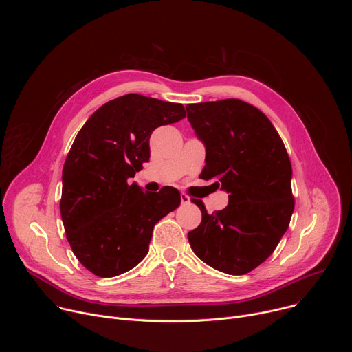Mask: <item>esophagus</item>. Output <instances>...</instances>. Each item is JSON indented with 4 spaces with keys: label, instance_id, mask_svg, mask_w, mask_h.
<instances>
[{
    "label": "esophagus",
    "instance_id": "34e87169",
    "mask_svg": "<svg viewBox=\"0 0 352 352\" xmlns=\"http://www.w3.org/2000/svg\"><path fill=\"white\" fill-rule=\"evenodd\" d=\"M189 202H190L189 196H188L186 193H181V204H182V205H188Z\"/></svg>",
    "mask_w": 352,
    "mask_h": 352
}]
</instances>
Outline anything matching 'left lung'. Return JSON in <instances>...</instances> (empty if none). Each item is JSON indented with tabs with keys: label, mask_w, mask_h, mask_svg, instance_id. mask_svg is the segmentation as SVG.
<instances>
[{
	"label": "left lung",
	"mask_w": 352,
	"mask_h": 352,
	"mask_svg": "<svg viewBox=\"0 0 352 352\" xmlns=\"http://www.w3.org/2000/svg\"><path fill=\"white\" fill-rule=\"evenodd\" d=\"M188 120L206 146L204 179L228 193V205L208 214L188 232L197 258L227 274L241 276L263 263L289 226L295 200L291 162L270 122L255 106L238 98L188 104Z\"/></svg>",
	"instance_id": "8db88e82"
}]
</instances>
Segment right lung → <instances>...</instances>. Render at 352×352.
<instances>
[{
  "label": "right lung",
  "mask_w": 352,
  "mask_h": 352,
  "mask_svg": "<svg viewBox=\"0 0 352 352\" xmlns=\"http://www.w3.org/2000/svg\"><path fill=\"white\" fill-rule=\"evenodd\" d=\"M185 117L179 103L129 93L96 110L78 132L63 168L60 209L72 252L93 274L135 267L155 224L179 206L175 188L148 193L129 178L148 162L152 132Z\"/></svg>",
  "instance_id": "add662e5"
}]
</instances>
